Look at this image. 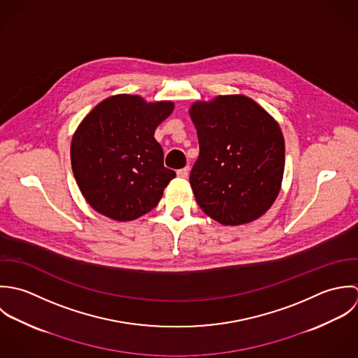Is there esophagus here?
<instances>
[{"mask_svg": "<svg viewBox=\"0 0 358 358\" xmlns=\"http://www.w3.org/2000/svg\"><path fill=\"white\" fill-rule=\"evenodd\" d=\"M188 174H189V167H188V166H187V167H184V169L177 170V176H178L180 178H187V177H188Z\"/></svg>", "mask_w": 358, "mask_h": 358, "instance_id": "1", "label": "esophagus"}]
</instances>
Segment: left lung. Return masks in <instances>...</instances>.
<instances>
[{"mask_svg":"<svg viewBox=\"0 0 358 358\" xmlns=\"http://www.w3.org/2000/svg\"><path fill=\"white\" fill-rule=\"evenodd\" d=\"M199 140L189 182L201 209L224 225L264 215L277 199L285 169L280 124L245 95H218L189 108Z\"/></svg>","mask_w":358,"mask_h":358,"instance_id":"left-lung-1","label":"left lung"}]
</instances>
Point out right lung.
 Returning <instances> with one entry per match:
<instances>
[{
	"mask_svg": "<svg viewBox=\"0 0 358 358\" xmlns=\"http://www.w3.org/2000/svg\"><path fill=\"white\" fill-rule=\"evenodd\" d=\"M174 109L119 94L98 103L80 123L71 145L72 170L88 205L116 221H131L157 206L176 173L163 164L153 137Z\"/></svg>",
	"mask_w": 358,
	"mask_h": 358,
	"instance_id": "add662e5",
	"label": "right lung"
}]
</instances>
